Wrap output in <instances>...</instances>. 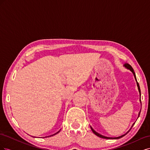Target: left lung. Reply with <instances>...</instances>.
I'll list each match as a JSON object with an SVG mask.
<instances>
[{"mask_svg": "<svg viewBox=\"0 0 150 150\" xmlns=\"http://www.w3.org/2000/svg\"><path fill=\"white\" fill-rule=\"evenodd\" d=\"M125 66L126 67V68H128V69H129L131 72H133V74H134V78H135V79L137 80V78H136V75H135V73H134V70H133V67H131V65H129V64H128V63H125ZM137 86H138V90H139V94H140V99H141V91H140V88H139V84H138V83L137 82ZM140 101H141V99H140ZM142 103V102H141ZM140 112H141V111H139V115H138V117L139 116V115H140ZM134 125V123H133V125H132V126H131V128H130V129L128 131V132H127L126 133H125V134H123V135H122V136H121V137H116V138H110V137H104V136H103V135H101V134H99V133H98L97 132H96V131H95L91 127V130H92V131L93 132L96 134V136H98V137H99V138H104V139H120V138H122V137H123L124 136H125L126 134H128V133L129 132V131L131 130V129L132 128V127L133 126V125Z\"/></svg>", "mask_w": 150, "mask_h": 150, "instance_id": "left-lung-1", "label": "left lung"}]
</instances>
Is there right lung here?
Returning <instances> with one entry per match:
<instances>
[{"label":"right lung","mask_w":150,"mask_h":150,"mask_svg":"<svg viewBox=\"0 0 150 150\" xmlns=\"http://www.w3.org/2000/svg\"><path fill=\"white\" fill-rule=\"evenodd\" d=\"M59 131H58V132H57V133H55V134H52V135H51V136H54V135H55V134H57V133H59ZM51 136H49V137H51Z\"/></svg>","instance_id":"obj_1"}]
</instances>
